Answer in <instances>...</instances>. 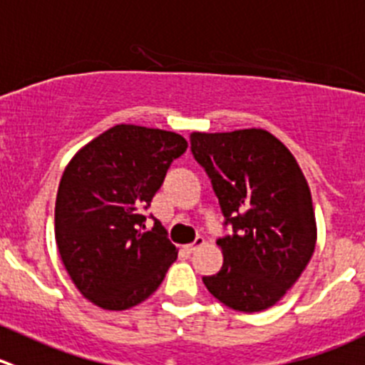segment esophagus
I'll return each mask as SVG.
<instances>
[{
    "mask_svg": "<svg viewBox=\"0 0 365 365\" xmlns=\"http://www.w3.org/2000/svg\"><path fill=\"white\" fill-rule=\"evenodd\" d=\"M205 244V239L203 237H196V240L190 244H187V246H183V250L187 251V253H194V251L197 250V247H201Z\"/></svg>",
    "mask_w": 365,
    "mask_h": 365,
    "instance_id": "1",
    "label": "esophagus"
}]
</instances>
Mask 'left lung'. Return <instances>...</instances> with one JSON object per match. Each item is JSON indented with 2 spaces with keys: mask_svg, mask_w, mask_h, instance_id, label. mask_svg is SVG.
Masks as SVG:
<instances>
[{
  "mask_svg": "<svg viewBox=\"0 0 365 365\" xmlns=\"http://www.w3.org/2000/svg\"><path fill=\"white\" fill-rule=\"evenodd\" d=\"M190 150L235 230L217 240L222 267L203 277L205 287L239 312L269 309L302 277L316 247L309 182L287 146L264 128L192 132Z\"/></svg>",
  "mask_w": 365,
  "mask_h": 365,
  "instance_id": "obj_1",
  "label": "left lung"
}]
</instances>
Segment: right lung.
Here are the masks:
<instances>
[{
	"mask_svg": "<svg viewBox=\"0 0 365 365\" xmlns=\"http://www.w3.org/2000/svg\"><path fill=\"white\" fill-rule=\"evenodd\" d=\"M180 133L115 125L85 144L63 169L55 203V240L67 274L103 310H126L150 298L178 250L160 222L143 232L140 212L160 189Z\"/></svg>",
	"mask_w": 365,
	"mask_h": 365,
	"instance_id": "add662e5",
	"label": "right lung"
}]
</instances>
